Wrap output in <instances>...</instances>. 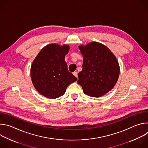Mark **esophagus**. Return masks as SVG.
<instances>
[{
  "mask_svg": "<svg viewBox=\"0 0 148 148\" xmlns=\"http://www.w3.org/2000/svg\"><path fill=\"white\" fill-rule=\"evenodd\" d=\"M73 75L75 77H77V78H78V74H77V72H74L73 73Z\"/></svg>",
  "mask_w": 148,
  "mask_h": 148,
  "instance_id": "34e87169",
  "label": "esophagus"
}]
</instances>
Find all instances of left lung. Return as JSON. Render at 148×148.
<instances>
[{"mask_svg":"<svg viewBox=\"0 0 148 148\" xmlns=\"http://www.w3.org/2000/svg\"><path fill=\"white\" fill-rule=\"evenodd\" d=\"M78 49L84 60L78 84L88 96L104 95L114 87L118 79L120 68L116 57L107 46L98 42L80 45Z\"/></svg>","mask_w":148,"mask_h":148,"instance_id":"left-lung-1","label":"left lung"}]
</instances>
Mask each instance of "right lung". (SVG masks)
Listing matches in <instances>:
<instances>
[{
  "instance_id": "1",
  "label": "right lung",
  "mask_w": 148,
  "mask_h": 148,
  "mask_svg": "<svg viewBox=\"0 0 148 148\" xmlns=\"http://www.w3.org/2000/svg\"><path fill=\"white\" fill-rule=\"evenodd\" d=\"M70 46L49 44L42 49L30 69L32 83L37 91L50 99L64 95L67 87L77 78L69 72L65 61Z\"/></svg>"
}]
</instances>
